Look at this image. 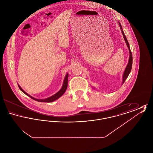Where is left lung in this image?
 <instances>
[{
	"label": "left lung",
	"instance_id": "8db88e82",
	"mask_svg": "<svg viewBox=\"0 0 153 153\" xmlns=\"http://www.w3.org/2000/svg\"><path fill=\"white\" fill-rule=\"evenodd\" d=\"M119 23V25L120 26V28L121 30V31H122V33L123 34V36L124 39L125 41V42L126 44V45L127 46V48L129 50V53H130V56H129V59H128V64L126 66L125 70H124V72L123 74V79H122V85L123 84L125 80H126V79L128 77L129 74L130 73L131 71V68H132V53H131V50H130V45L128 44V42L127 39V38L125 36L124 33L123 31V29H122V27L121 26V24L120 23V22H118ZM93 89H95V88L93 87Z\"/></svg>",
	"mask_w": 153,
	"mask_h": 153
}]
</instances>
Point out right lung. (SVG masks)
I'll use <instances>...</instances> for the list:
<instances>
[{"mask_svg":"<svg viewBox=\"0 0 153 153\" xmlns=\"http://www.w3.org/2000/svg\"><path fill=\"white\" fill-rule=\"evenodd\" d=\"M68 73H67L66 74L65 77L64 78V80L63 81V84H62V88L60 89V90L57 92L56 94L51 96L49 97H48V98H46V99H36V98H34L33 97H32L31 96L29 95L28 94H27L22 88L21 87V86L18 84V85L19 88V89H21V91H22V92H23L25 95L28 96L29 97H30V98L33 99V100H36L37 102H53L54 101H55L56 100L58 99V98H59L62 95H63L67 89V87H68Z\"/></svg>","mask_w":153,"mask_h":153,"instance_id":"right-lung-1","label":"right lung"}]
</instances>
